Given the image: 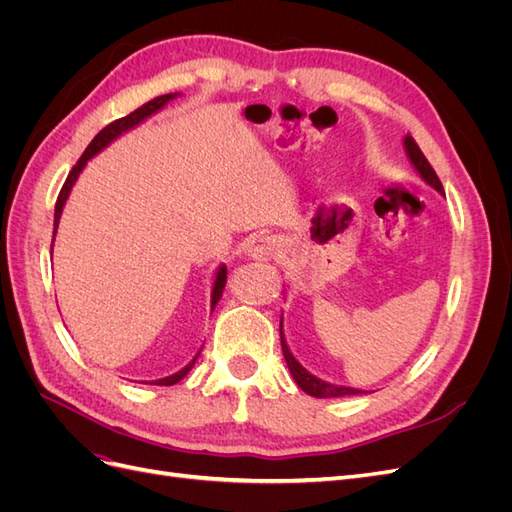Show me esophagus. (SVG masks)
<instances>
[{
	"mask_svg": "<svg viewBox=\"0 0 512 512\" xmlns=\"http://www.w3.org/2000/svg\"><path fill=\"white\" fill-rule=\"evenodd\" d=\"M243 254L258 262H269V260H275L280 252H277V241L273 237L256 235L243 245Z\"/></svg>",
	"mask_w": 512,
	"mask_h": 512,
	"instance_id": "1",
	"label": "esophagus"
}]
</instances>
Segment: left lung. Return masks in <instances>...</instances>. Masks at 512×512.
Wrapping results in <instances>:
<instances>
[{"mask_svg":"<svg viewBox=\"0 0 512 512\" xmlns=\"http://www.w3.org/2000/svg\"><path fill=\"white\" fill-rule=\"evenodd\" d=\"M404 149H406V156L410 160V164L414 166V170L418 175H421V179L431 185L433 190H436L438 194L444 196V188L442 183L436 175V170L431 168V164L427 162V158L423 156V151L418 149V145L414 143L412 136H404ZM284 318V314H282ZM280 318V339H282V352H284V359H286V365L290 369V374L294 378V382L299 384V389L305 391L307 395L312 397H318V399H329V397H350V395H367L369 391H363V389H354V386H344V384H333V382H327L322 380L318 376H314L312 371L305 369L299 361L297 356H294L288 348V342H286V335H284V320Z\"/></svg>","mask_w":512,"mask_h":512,"instance_id":"8db88e82","label":"left lung"}]
</instances>
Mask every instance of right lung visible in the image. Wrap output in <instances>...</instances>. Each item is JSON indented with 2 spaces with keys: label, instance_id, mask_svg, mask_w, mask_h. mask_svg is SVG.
Listing matches in <instances>:
<instances>
[{
  "label": "right lung",
  "instance_id": "right-lung-1",
  "mask_svg": "<svg viewBox=\"0 0 512 512\" xmlns=\"http://www.w3.org/2000/svg\"><path fill=\"white\" fill-rule=\"evenodd\" d=\"M177 96H179V94H166V96H160V98H153L151 102L143 104L141 108H136L134 113H130V115H126V117H121V119H117V121H113V123H108V126H106L104 130H100V132L96 134L94 141H91V143H89V147L85 149V153L81 156V160L76 162V166L70 170V175H68V179H66V183H64V188H61V192H59V196H57V203H55V224H53V228H55V235H57V226H59L61 213H64L66 200H68V196H70V192H72V188H74L76 179H79V175L83 173V168L87 166V162H89L91 158H94V156H98V153H100L104 147L111 145V143L115 141V138H119L123 132H128V130L136 128L138 123H143V121H145L147 117H151L153 113L162 111V108H164L170 100H175ZM53 241H55V239H53ZM51 254H53V245H51ZM224 282H226V265H220L218 269H215L213 284H211V309L215 307V303H218V299L222 297ZM200 350H203V348H200ZM200 350L196 352V356H194V359H192L188 365L181 367L179 371H175V374H170V376H166V378L151 380V384L170 386V384H177L179 380H183L185 376H188V371L194 367V363H196V359H198Z\"/></svg>",
  "mask_w": 512,
  "mask_h": 512
}]
</instances>
